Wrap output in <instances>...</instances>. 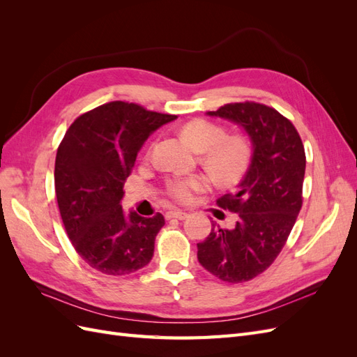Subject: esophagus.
Here are the masks:
<instances>
[{
    "instance_id": "esophagus-1",
    "label": "esophagus",
    "mask_w": 357,
    "mask_h": 357,
    "mask_svg": "<svg viewBox=\"0 0 357 357\" xmlns=\"http://www.w3.org/2000/svg\"><path fill=\"white\" fill-rule=\"evenodd\" d=\"M188 213L186 211H181V210H171L167 213V219H178V220H185L188 218Z\"/></svg>"
}]
</instances>
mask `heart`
<instances>
[{"label": "heart", "mask_w": 357, "mask_h": 357, "mask_svg": "<svg viewBox=\"0 0 357 357\" xmlns=\"http://www.w3.org/2000/svg\"><path fill=\"white\" fill-rule=\"evenodd\" d=\"M181 137L201 153V164L222 185L238 183L250 167L253 146L244 134H231L223 125L205 119H195L181 128ZM210 177L197 174L188 177H171L165 192L169 198L186 204L197 193L210 188Z\"/></svg>", "instance_id": "1"}]
</instances>
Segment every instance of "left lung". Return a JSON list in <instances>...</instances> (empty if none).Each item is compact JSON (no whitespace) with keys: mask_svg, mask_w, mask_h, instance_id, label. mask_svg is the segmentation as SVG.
I'll list each match as a JSON object with an SVG mask.
<instances>
[{"mask_svg":"<svg viewBox=\"0 0 357 357\" xmlns=\"http://www.w3.org/2000/svg\"><path fill=\"white\" fill-rule=\"evenodd\" d=\"M207 114L241 125L253 156L240 186L218 199L220 208L236 213L235 226L213 223L198 243V261L223 282L243 283L271 266L294 228L302 207L305 150L294 123L265 104L232 102Z\"/></svg>","mask_w":357,"mask_h":357,"instance_id":"left-lung-1","label":"left lung"}]
</instances>
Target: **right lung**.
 <instances>
[{
    "instance_id": "obj_1",
    "label": "right lung",
    "mask_w": 357,
    "mask_h": 357,
    "mask_svg": "<svg viewBox=\"0 0 357 357\" xmlns=\"http://www.w3.org/2000/svg\"><path fill=\"white\" fill-rule=\"evenodd\" d=\"M174 119L112 101L79 116L63 135L55 160L58 207L75 252L96 271L125 275L152 261L164 215H126L121 199L139 149Z\"/></svg>"
}]
</instances>
